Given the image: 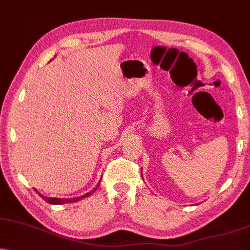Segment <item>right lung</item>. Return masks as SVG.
<instances>
[{
    "label": "right lung",
    "instance_id": "obj_1",
    "mask_svg": "<svg viewBox=\"0 0 250 250\" xmlns=\"http://www.w3.org/2000/svg\"><path fill=\"white\" fill-rule=\"evenodd\" d=\"M101 183V182H100ZM100 187V184H97V187L96 188H94V190H91L90 192H88V193H85L84 196H82V197H75V198H70V199H60V198H51V197H44V196H42V199L44 200H46V202L47 203H50V204H54V205H61V204H67V203H75V202H78L79 199H82V198H84V197H88V196H90V195H92V193L95 192V191L97 190V188Z\"/></svg>",
    "mask_w": 250,
    "mask_h": 250
}]
</instances>
